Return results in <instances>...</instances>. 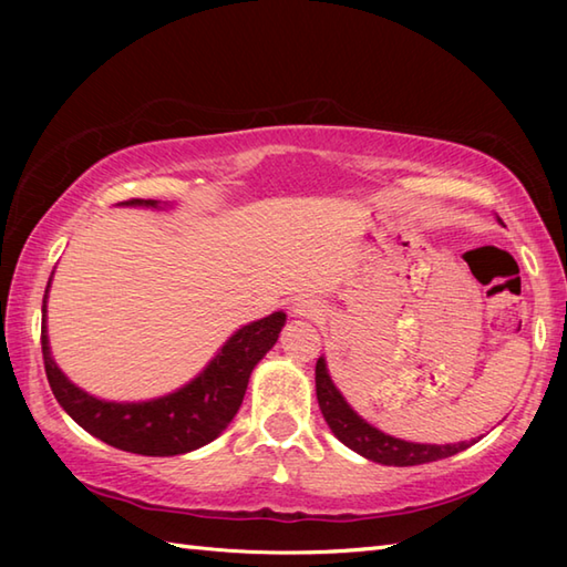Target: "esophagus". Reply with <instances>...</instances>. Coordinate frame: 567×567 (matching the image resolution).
Returning <instances> with one entry per match:
<instances>
[{"mask_svg":"<svg viewBox=\"0 0 567 567\" xmlns=\"http://www.w3.org/2000/svg\"><path fill=\"white\" fill-rule=\"evenodd\" d=\"M292 315L311 319V317L319 315V307H317V302H311V299L299 297V299H295V305H292Z\"/></svg>","mask_w":567,"mask_h":567,"instance_id":"esophagus-1","label":"esophagus"}]
</instances>
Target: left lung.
<instances>
[{"label": "left lung", "mask_w": 567, "mask_h": 567, "mask_svg": "<svg viewBox=\"0 0 567 567\" xmlns=\"http://www.w3.org/2000/svg\"><path fill=\"white\" fill-rule=\"evenodd\" d=\"M317 400L321 406V414L331 426L333 436L348 449L360 453L368 461H375L382 465H421V463H433L441 461V457H451L455 453L465 451L473 441H461V443H445V445H433V443H409L402 439L388 436V433L378 431L370 426L365 419H360L343 394L336 390V384L329 378L327 360H317Z\"/></svg>", "instance_id": "obj_1"}]
</instances>
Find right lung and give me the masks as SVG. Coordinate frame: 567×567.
I'll return each mask as SVG.
<instances>
[{
  "label": "right lung",
  "instance_id": "right-lung-1",
  "mask_svg": "<svg viewBox=\"0 0 567 567\" xmlns=\"http://www.w3.org/2000/svg\"><path fill=\"white\" fill-rule=\"evenodd\" d=\"M122 204L158 207L155 199H128ZM45 297L41 348L48 384L58 404L94 439L138 455L189 453L219 436L244 402L252 368L275 346L285 327V315L275 311L270 317L238 329L195 380L161 400L104 402L75 388L51 358L45 333Z\"/></svg>",
  "mask_w": 567,
  "mask_h": 567
}]
</instances>
